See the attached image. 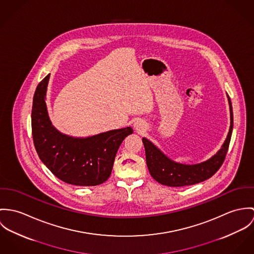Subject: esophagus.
Instances as JSON below:
<instances>
[{
    "label": "esophagus",
    "instance_id": "esophagus-1",
    "mask_svg": "<svg viewBox=\"0 0 254 254\" xmlns=\"http://www.w3.org/2000/svg\"><path fill=\"white\" fill-rule=\"evenodd\" d=\"M133 127H134V129H135L138 133H142V132L145 130V124H144L143 121L137 120V121L134 122Z\"/></svg>",
    "mask_w": 254,
    "mask_h": 254
}]
</instances>
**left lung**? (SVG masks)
<instances>
[{"mask_svg": "<svg viewBox=\"0 0 254 254\" xmlns=\"http://www.w3.org/2000/svg\"><path fill=\"white\" fill-rule=\"evenodd\" d=\"M231 126L224 144L221 149L209 160L196 165H183L175 163L168 158L151 141L142 138L145 148L146 163L151 176L163 185L169 187H181L194 185L210 178L222 166L228 152L233 131V110L229 95Z\"/></svg>", "mask_w": 254, "mask_h": 254, "instance_id": "1", "label": "left lung"}]
</instances>
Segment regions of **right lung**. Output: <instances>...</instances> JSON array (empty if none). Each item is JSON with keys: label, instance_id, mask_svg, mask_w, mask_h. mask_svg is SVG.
Wrapping results in <instances>:
<instances>
[{"label": "right lung", "instance_id": "obj_1", "mask_svg": "<svg viewBox=\"0 0 254 254\" xmlns=\"http://www.w3.org/2000/svg\"><path fill=\"white\" fill-rule=\"evenodd\" d=\"M50 74L37 86L32 106V135L41 161L57 178L77 186H96L110 176L118 149L133 132L130 127L85 138L59 132L52 125L46 105Z\"/></svg>", "mask_w": 254, "mask_h": 254}]
</instances>
